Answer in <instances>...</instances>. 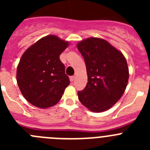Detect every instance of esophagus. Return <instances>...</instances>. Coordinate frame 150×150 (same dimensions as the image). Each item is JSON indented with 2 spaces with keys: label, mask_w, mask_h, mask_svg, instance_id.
<instances>
[{
  "label": "esophagus",
  "mask_w": 150,
  "mask_h": 150,
  "mask_svg": "<svg viewBox=\"0 0 150 150\" xmlns=\"http://www.w3.org/2000/svg\"><path fill=\"white\" fill-rule=\"evenodd\" d=\"M74 76H70V80H71V82H73L74 80Z\"/></svg>",
  "instance_id": "esophagus-1"
}]
</instances>
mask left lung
I'll use <instances>...</instances> for the list:
<instances>
[{
	"label": "left lung",
	"instance_id": "1",
	"mask_svg": "<svg viewBox=\"0 0 150 150\" xmlns=\"http://www.w3.org/2000/svg\"><path fill=\"white\" fill-rule=\"evenodd\" d=\"M86 66L88 83L78 98L89 110L104 112L122 96L129 73L121 52L104 39L90 38L77 43Z\"/></svg>",
	"mask_w": 150,
	"mask_h": 150
}]
</instances>
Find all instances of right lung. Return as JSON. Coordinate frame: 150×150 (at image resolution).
<instances>
[{
    "label": "right lung",
    "instance_id": "1",
    "mask_svg": "<svg viewBox=\"0 0 150 150\" xmlns=\"http://www.w3.org/2000/svg\"><path fill=\"white\" fill-rule=\"evenodd\" d=\"M68 46L67 41L48 35L24 52L17 67L16 80L30 104L48 108L62 98L70 80L59 56Z\"/></svg>",
    "mask_w": 150,
    "mask_h": 150
}]
</instances>
